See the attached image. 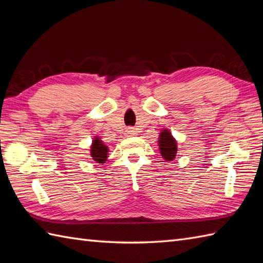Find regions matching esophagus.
Masks as SVG:
<instances>
[{"label": "esophagus", "instance_id": "34e87169", "mask_svg": "<svg viewBox=\"0 0 263 263\" xmlns=\"http://www.w3.org/2000/svg\"><path fill=\"white\" fill-rule=\"evenodd\" d=\"M126 134H127V135L128 136H133V135H135V134H136V132H135V129H134V128H128V129L126 130Z\"/></svg>", "mask_w": 263, "mask_h": 263}]
</instances>
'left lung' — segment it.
Segmentation results:
<instances>
[{"instance_id": "left-lung-1", "label": "left lung", "mask_w": 263, "mask_h": 263, "mask_svg": "<svg viewBox=\"0 0 263 263\" xmlns=\"http://www.w3.org/2000/svg\"><path fill=\"white\" fill-rule=\"evenodd\" d=\"M160 149L161 154L165 160L171 161L177 154V143L171 134L167 130H163L160 135Z\"/></svg>"}]
</instances>
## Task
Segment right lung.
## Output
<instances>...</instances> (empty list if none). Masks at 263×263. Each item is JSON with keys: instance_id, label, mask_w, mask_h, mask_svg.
<instances>
[{"instance_id": "1", "label": "right lung", "mask_w": 263, "mask_h": 263, "mask_svg": "<svg viewBox=\"0 0 263 263\" xmlns=\"http://www.w3.org/2000/svg\"><path fill=\"white\" fill-rule=\"evenodd\" d=\"M107 152H108V148L104 146V145L101 143V141L96 139L91 149V155L93 157V160H96L99 163L104 162V160L107 159Z\"/></svg>"}]
</instances>
